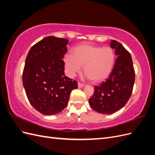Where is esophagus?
I'll use <instances>...</instances> for the list:
<instances>
[{"mask_svg":"<svg viewBox=\"0 0 155 155\" xmlns=\"http://www.w3.org/2000/svg\"><path fill=\"white\" fill-rule=\"evenodd\" d=\"M84 84L83 83H80V82H78V87H79V88H82L83 87H84Z\"/></svg>","mask_w":155,"mask_h":155,"instance_id":"obj_1","label":"esophagus"}]
</instances>
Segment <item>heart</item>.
<instances>
[{
    "instance_id": "obj_1",
    "label": "heart",
    "mask_w": 155,
    "mask_h": 155,
    "mask_svg": "<svg viewBox=\"0 0 155 155\" xmlns=\"http://www.w3.org/2000/svg\"><path fill=\"white\" fill-rule=\"evenodd\" d=\"M64 61L70 77L80 72L84 66V72L91 80L100 82L112 71L115 62V54L110 47L85 44L75 48L72 55H65Z\"/></svg>"
}]
</instances>
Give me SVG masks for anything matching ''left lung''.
Here are the masks:
<instances>
[{
	"label": "left lung",
	"instance_id": "1",
	"mask_svg": "<svg viewBox=\"0 0 155 155\" xmlns=\"http://www.w3.org/2000/svg\"><path fill=\"white\" fill-rule=\"evenodd\" d=\"M112 48L118 55L112 71L106 80L94 87L89 99L92 109L101 114H111L124 107L133 92L135 71L129 51L119 42L112 40Z\"/></svg>",
	"mask_w": 155,
	"mask_h": 155
}]
</instances>
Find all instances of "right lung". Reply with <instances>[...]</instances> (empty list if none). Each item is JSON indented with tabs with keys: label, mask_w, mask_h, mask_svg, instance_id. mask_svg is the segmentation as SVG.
<instances>
[{
	"label": "right lung",
	"mask_w": 155,
	"mask_h": 155,
	"mask_svg": "<svg viewBox=\"0 0 155 155\" xmlns=\"http://www.w3.org/2000/svg\"><path fill=\"white\" fill-rule=\"evenodd\" d=\"M66 39L48 36L30 48L25 61L22 83L32 107L44 115H54L67 107L78 82L64 76L63 58Z\"/></svg>",
	"instance_id": "1"
}]
</instances>
